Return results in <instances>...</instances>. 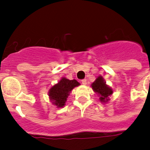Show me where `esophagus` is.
Returning <instances> with one entry per match:
<instances>
[{"label": "esophagus", "mask_w": 150, "mask_h": 150, "mask_svg": "<svg viewBox=\"0 0 150 150\" xmlns=\"http://www.w3.org/2000/svg\"><path fill=\"white\" fill-rule=\"evenodd\" d=\"M82 84H83V85H86L87 84V80H86V79H83V80H82Z\"/></svg>", "instance_id": "34e87169"}]
</instances>
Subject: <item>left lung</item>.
Returning a JSON list of instances; mask_svg holds the SVG:
<instances>
[{
	"mask_svg": "<svg viewBox=\"0 0 150 150\" xmlns=\"http://www.w3.org/2000/svg\"><path fill=\"white\" fill-rule=\"evenodd\" d=\"M91 86L95 93L98 94L99 100L102 104H106L109 101V97L112 95L113 91L111 87L107 85L103 76H98L95 81L91 83Z\"/></svg>",
	"mask_w": 150,
	"mask_h": 150,
	"instance_id": "8db88e82",
	"label": "left lung"
}]
</instances>
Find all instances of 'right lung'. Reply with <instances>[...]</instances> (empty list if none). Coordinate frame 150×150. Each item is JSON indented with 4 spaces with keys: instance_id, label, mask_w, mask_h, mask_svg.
I'll return each mask as SVG.
<instances>
[{
    "instance_id": "1",
    "label": "right lung",
    "mask_w": 150,
    "mask_h": 150,
    "mask_svg": "<svg viewBox=\"0 0 150 150\" xmlns=\"http://www.w3.org/2000/svg\"><path fill=\"white\" fill-rule=\"evenodd\" d=\"M79 85L76 79L70 80L65 77H62L59 83L52 86L49 90L48 95L52 104L58 108L63 107L65 105L71 91Z\"/></svg>"
}]
</instances>
